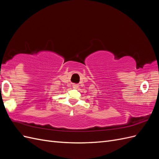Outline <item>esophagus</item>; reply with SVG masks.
<instances>
[{
    "mask_svg": "<svg viewBox=\"0 0 159 159\" xmlns=\"http://www.w3.org/2000/svg\"><path fill=\"white\" fill-rule=\"evenodd\" d=\"M72 86H73L74 88H78L79 85L78 84H74L73 85H72Z\"/></svg>",
    "mask_w": 159,
    "mask_h": 159,
    "instance_id": "1",
    "label": "esophagus"
}]
</instances>
